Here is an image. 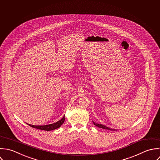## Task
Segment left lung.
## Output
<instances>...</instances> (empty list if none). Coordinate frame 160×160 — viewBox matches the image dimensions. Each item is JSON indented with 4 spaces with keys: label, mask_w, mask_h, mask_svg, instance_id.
Segmentation results:
<instances>
[{
    "label": "left lung",
    "mask_w": 160,
    "mask_h": 160,
    "mask_svg": "<svg viewBox=\"0 0 160 160\" xmlns=\"http://www.w3.org/2000/svg\"><path fill=\"white\" fill-rule=\"evenodd\" d=\"M93 124L95 126H96V127H98V128H103V129H107V130H117L116 129H114V128H108L106 126H104L102 124H97L96 122H95L94 121H93Z\"/></svg>",
    "instance_id": "left-lung-1"
}]
</instances>
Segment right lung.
Wrapping results in <instances>:
<instances>
[{"instance_id":"obj_1","label":"right lung","mask_w":160,"mask_h":160,"mask_svg":"<svg viewBox=\"0 0 160 160\" xmlns=\"http://www.w3.org/2000/svg\"><path fill=\"white\" fill-rule=\"evenodd\" d=\"M64 121H65V115L61 119H60L58 122H56L55 123H53V124H48V125H45V126H34V125L29 124H27L29 125L30 126L32 127V128H35L47 130V131H50V130H55L56 128H60L62 126V124L64 123Z\"/></svg>"}]
</instances>
